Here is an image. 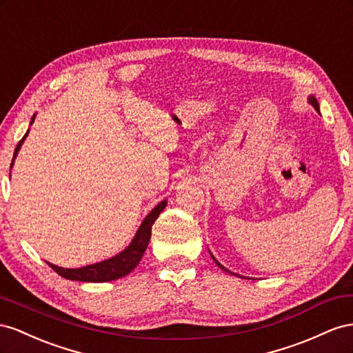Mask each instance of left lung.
Listing matches in <instances>:
<instances>
[{
  "instance_id": "1",
  "label": "left lung",
  "mask_w": 353,
  "mask_h": 353,
  "mask_svg": "<svg viewBox=\"0 0 353 353\" xmlns=\"http://www.w3.org/2000/svg\"><path fill=\"white\" fill-rule=\"evenodd\" d=\"M309 103H310L312 106H314V108H315V109L318 110V112H319V105H318V100H316V99H315L314 96H310V97H309ZM210 254H211V253H210ZM211 257H213V260L216 261V265H217V266H219L220 269H223L225 272H228V274H232V272H230V270H228V269H226L225 266H221V265L219 263V261H217V260L214 259V256H213V254H211ZM232 275H235V274H232ZM238 276H239V275H238ZM239 278H244V276H239Z\"/></svg>"
}]
</instances>
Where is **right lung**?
Listing matches in <instances>:
<instances>
[{
	"label": "right lung",
	"mask_w": 353,
	"mask_h": 353,
	"mask_svg": "<svg viewBox=\"0 0 353 353\" xmlns=\"http://www.w3.org/2000/svg\"><path fill=\"white\" fill-rule=\"evenodd\" d=\"M34 119H35V115L31 119V124L34 123ZM28 133H29V130L14 149L12 167H13L14 158L19 152V149H20V146H22ZM165 205H167V201L164 199V201H161V203L152 211H150V213L142 221V225H140L137 234L134 235L132 243H130V245L124 251H121L119 254L110 257L108 260L100 261V263L88 265V266L78 268V269H65V268H59L56 265L48 263L50 268H52L54 272H57L60 276H63L66 279H72V281H83V283H108V281L119 279V278L128 275L130 272H132L139 265V261L142 260L145 251L148 248V244H149L154 221L158 219L159 213L165 208Z\"/></svg>",
	"instance_id": "obj_1"
}]
</instances>
